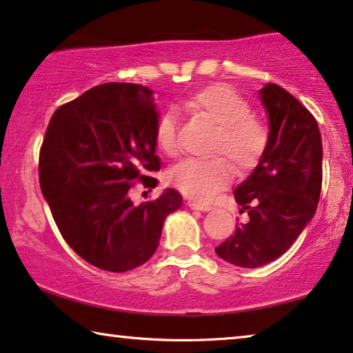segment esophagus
<instances>
[{
  "mask_svg": "<svg viewBox=\"0 0 353 353\" xmlns=\"http://www.w3.org/2000/svg\"><path fill=\"white\" fill-rule=\"evenodd\" d=\"M188 205V208H190V210H196V211H210L211 210V206H208V205H201V203H196V201H188L187 203Z\"/></svg>",
  "mask_w": 353,
  "mask_h": 353,
  "instance_id": "esophagus-1",
  "label": "esophagus"
}]
</instances>
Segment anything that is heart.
<instances>
[{
	"label": "heart",
	"instance_id": "heart-1",
	"mask_svg": "<svg viewBox=\"0 0 353 353\" xmlns=\"http://www.w3.org/2000/svg\"><path fill=\"white\" fill-rule=\"evenodd\" d=\"M188 108L216 123L217 132L212 153H224L236 170H250L261 160L269 142V132L261 120L251 115V107L240 94L225 84H212L187 101ZM177 113L168 108L158 118L155 139L166 155L177 152ZM232 177V168L224 157L210 160L190 158L179 163L168 174L170 182L182 195L196 201H208L224 188Z\"/></svg>",
	"mask_w": 353,
	"mask_h": 353
}]
</instances>
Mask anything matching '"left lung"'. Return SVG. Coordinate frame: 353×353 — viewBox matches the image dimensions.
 Instances as JSON below:
<instances>
[{
    "mask_svg": "<svg viewBox=\"0 0 353 353\" xmlns=\"http://www.w3.org/2000/svg\"><path fill=\"white\" fill-rule=\"evenodd\" d=\"M259 97L269 115V142L233 195L248 222L216 248L233 265L257 269L290 250L309 225L321 192V134L314 115L286 89L267 83Z\"/></svg>",
    "mask_w": 353,
    "mask_h": 353,
    "instance_id": "obj_1",
    "label": "left lung"
}]
</instances>
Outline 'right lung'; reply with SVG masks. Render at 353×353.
Masks as SVG:
<instances>
[{
  "label": "right lung",
  "instance_id": "right-lung-1",
  "mask_svg": "<svg viewBox=\"0 0 353 353\" xmlns=\"http://www.w3.org/2000/svg\"><path fill=\"white\" fill-rule=\"evenodd\" d=\"M160 113L142 84L103 83L59 107L39 152V187L63 240L107 272L145 264L160 245L165 219L182 205L166 188L136 205L134 181L155 188L160 171L155 129Z\"/></svg>",
  "mask_w": 353,
  "mask_h": 353
}]
</instances>
